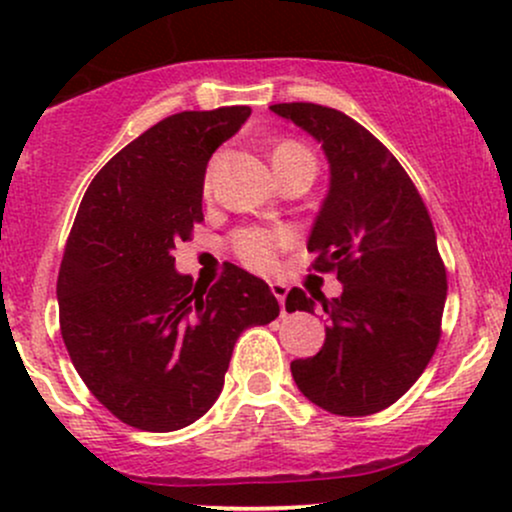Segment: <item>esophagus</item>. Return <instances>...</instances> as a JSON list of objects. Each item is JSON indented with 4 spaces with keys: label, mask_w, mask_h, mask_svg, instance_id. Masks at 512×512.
<instances>
[{
    "label": "esophagus",
    "mask_w": 512,
    "mask_h": 512,
    "mask_svg": "<svg viewBox=\"0 0 512 512\" xmlns=\"http://www.w3.org/2000/svg\"><path fill=\"white\" fill-rule=\"evenodd\" d=\"M269 289H272L274 298L281 305V313H284V301H286V296H289V286H286L284 281H272V284H269Z\"/></svg>",
    "instance_id": "obj_1"
}]
</instances>
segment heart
Masks as SVG:
<instances>
[{"label":"heart","instance_id":"heart-1","mask_svg":"<svg viewBox=\"0 0 512 512\" xmlns=\"http://www.w3.org/2000/svg\"><path fill=\"white\" fill-rule=\"evenodd\" d=\"M286 154L310 156V151L296 142H284L274 149V158L286 156ZM204 190H209V178L204 180ZM228 245H231V252L245 264V267L255 269V272H269V269L276 267L279 252L289 245V236L276 231H267V228L245 226L233 233L231 240H228Z\"/></svg>","mask_w":512,"mask_h":512}]
</instances>
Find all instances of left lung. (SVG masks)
Returning a JSON list of instances; mask_svg holds the SVG:
<instances>
[{
	"label": "left lung",
	"mask_w": 512,
	"mask_h": 512,
	"mask_svg": "<svg viewBox=\"0 0 512 512\" xmlns=\"http://www.w3.org/2000/svg\"><path fill=\"white\" fill-rule=\"evenodd\" d=\"M276 115L313 134L330 161V195L317 214L310 267L337 274L339 298L291 289L286 310L330 320L313 358L291 363L317 407L368 416L395 404L424 373L440 342L448 274L419 190L383 142L349 115L315 103H276Z\"/></svg>",
	"instance_id": "8db88e82"
}]
</instances>
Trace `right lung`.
Returning a JSON list of instances; mask_svg holds the SVG:
<instances>
[{
    "label": "right lung",
    "mask_w": 512,
    "mask_h": 512,
    "mask_svg": "<svg viewBox=\"0 0 512 512\" xmlns=\"http://www.w3.org/2000/svg\"><path fill=\"white\" fill-rule=\"evenodd\" d=\"M248 117L226 105L156 122L93 178L64 245V346L91 395L139 431L195 424L240 332L279 315L269 286L236 264L211 289L175 272V243L204 221L209 158Z\"/></svg>",
    "instance_id": "obj_1"
}]
</instances>
